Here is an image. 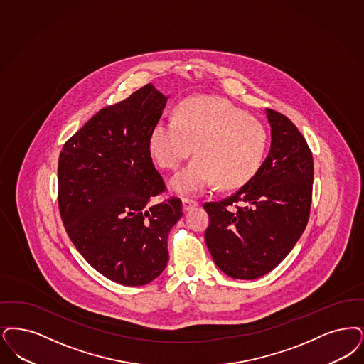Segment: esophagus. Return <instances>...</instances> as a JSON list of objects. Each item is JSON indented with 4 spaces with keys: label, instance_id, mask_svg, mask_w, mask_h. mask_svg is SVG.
<instances>
[{
    "label": "esophagus",
    "instance_id": "esophagus-1",
    "mask_svg": "<svg viewBox=\"0 0 364 364\" xmlns=\"http://www.w3.org/2000/svg\"><path fill=\"white\" fill-rule=\"evenodd\" d=\"M195 207H198V202H193V200H189V199H183V210L184 211H189Z\"/></svg>",
    "mask_w": 364,
    "mask_h": 364
}]
</instances>
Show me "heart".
Instances as JSON below:
<instances>
[{
	"label": "heart",
	"mask_w": 364,
	"mask_h": 364,
	"mask_svg": "<svg viewBox=\"0 0 364 364\" xmlns=\"http://www.w3.org/2000/svg\"><path fill=\"white\" fill-rule=\"evenodd\" d=\"M268 135L262 123L233 102L198 96L181 102L176 119H161L150 134V151L159 165L175 169L196 145V157L173 176L177 193L198 195L218 181L237 188L262 166Z\"/></svg>",
	"instance_id": "1"
}]
</instances>
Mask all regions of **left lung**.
<instances>
[{
	"label": "left lung",
	"instance_id": "1",
	"mask_svg": "<svg viewBox=\"0 0 364 364\" xmlns=\"http://www.w3.org/2000/svg\"><path fill=\"white\" fill-rule=\"evenodd\" d=\"M265 114L271 149L259 172L232 196L204 203L205 244L219 269L234 279L271 272L301 238L310 214L311 151L289 117L269 108Z\"/></svg>",
	"mask_w": 364,
	"mask_h": 364
}]
</instances>
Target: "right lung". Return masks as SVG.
<instances>
[{
  "label": "right lung",
  "mask_w": 364,
  "mask_h": 364,
  "mask_svg": "<svg viewBox=\"0 0 364 364\" xmlns=\"http://www.w3.org/2000/svg\"><path fill=\"white\" fill-rule=\"evenodd\" d=\"M151 84L100 109L63 145L59 213L74 247L102 277L144 286L165 269L178 198L153 204L166 187L150 154V134L166 105Z\"/></svg>",
  "instance_id": "obj_1"
}]
</instances>
